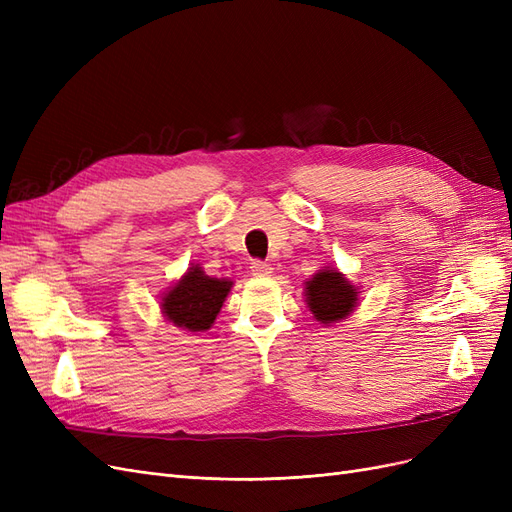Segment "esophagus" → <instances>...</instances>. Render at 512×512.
<instances>
[{"label":"esophagus","mask_w":512,"mask_h":512,"mask_svg":"<svg viewBox=\"0 0 512 512\" xmlns=\"http://www.w3.org/2000/svg\"><path fill=\"white\" fill-rule=\"evenodd\" d=\"M250 269H252V275H256V277H267L273 273L269 262H262V260H254Z\"/></svg>","instance_id":"esophagus-1"}]
</instances>
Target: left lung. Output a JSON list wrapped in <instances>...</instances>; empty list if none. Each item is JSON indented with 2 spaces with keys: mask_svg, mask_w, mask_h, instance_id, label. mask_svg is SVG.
Returning a JSON list of instances; mask_svg holds the SVG:
<instances>
[{
  "mask_svg": "<svg viewBox=\"0 0 512 512\" xmlns=\"http://www.w3.org/2000/svg\"><path fill=\"white\" fill-rule=\"evenodd\" d=\"M303 297L309 312L324 327L346 320L361 299L359 288L348 282L342 271L333 267H322L309 277L303 286Z\"/></svg>",
  "mask_w": 512,
  "mask_h": 512,
  "instance_id": "8db88e82",
  "label": "left lung"
}]
</instances>
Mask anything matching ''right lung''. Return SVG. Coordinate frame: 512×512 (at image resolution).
Here are the masks:
<instances>
[{"instance_id": "add662e5", "label": "right lung", "mask_w": 512, "mask_h": 512, "mask_svg": "<svg viewBox=\"0 0 512 512\" xmlns=\"http://www.w3.org/2000/svg\"><path fill=\"white\" fill-rule=\"evenodd\" d=\"M232 286H235L232 280L211 277L198 262H192L188 271L162 294V316L173 327L188 333L209 331Z\"/></svg>"}]
</instances>
